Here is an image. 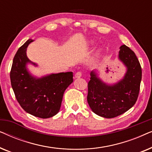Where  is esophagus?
<instances>
[{"mask_svg":"<svg viewBox=\"0 0 152 152\" xmlns=\"http://www.w3.org/2000/svg\"><path fill=\"white\" fill-rule=\"evenodd\" d=\"M82 73L81 72H77L75 74V78H80V77H82Z\"/></svg>","mask_w":152,"mask_h":152,"instance_id":"34e87169","label":"esophagus"}]
</instances>
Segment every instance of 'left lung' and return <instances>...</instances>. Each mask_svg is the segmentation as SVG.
I'll list each match as a JSON object with an SVG mask.
<instances>
[{
    "instance_id": "1",
    "label": "left lung",
    "mask_w": 152,
    "mask_h": 152,
    "mask_svg": "<svg viewBox=\"0 0 152 152\" xmlns=\"http://www.w3.org/2000/svg\"><path fill=\"white\" fill-rule=\"evenodd\" d=\"M118 57L127 68L122 80L110 86L92 71L88 83L89 107L95 114L106 118L117 117L127 111L136 102L140 91L142 68L134 52L123 45L120 48Z\"/></svg>"
}]
</instances>
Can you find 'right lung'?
I'll return each mask as SVG.
<instances>
[{
	"label": "right lung",
	"mask_w": 152,
	"mask_h": 152,
	"mask_svg": "<svg viewBox=\"0 0 152 152\" xmlns=\"http://www.w3.org/2000/svg\"><path fill=\"white\" fill-rule=\"evenodd\" d=\"M28 39L18 48L13 59L10 80L18 102L27 113L40 118H48L59 111L64 91L73 82L72 72L51 74L36 78L29 73L26 64L31 63L26 55Z\"/></svg>",
	"instance_id": "1"
}]
</instances>
